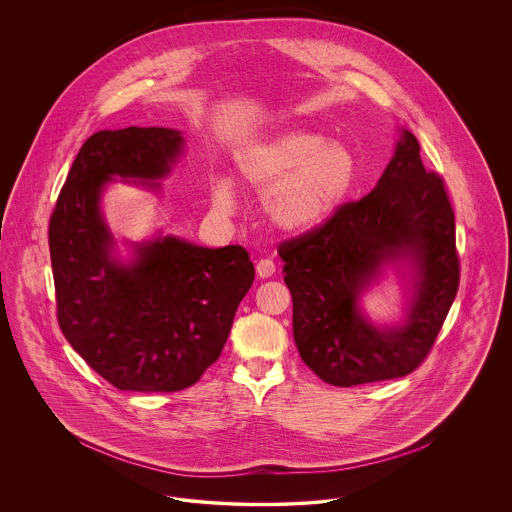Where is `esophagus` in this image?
<instances>
[{"label":"esophagus","mask_w":512,"mask_h":512,"mask_svg":"<svg viewBox=\"0 0 512 512\" xmlns=\"http://www.w3.org/2000/svg\"><path fill=\"white\" fill-rule=\"evenodd\" d=\"M276 272V263L272 261V259H261L259 263H257V274L261 276V278H268V276H272Z\"/></svg>","instance_id":"1"}]
</instances>
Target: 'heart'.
I'll use <instances>...</instances> for the list:
<instances>
[{
	"label": "heart",
	"mask_w": 512,
	"mask_h": 512,
	"mask_svg": "<svg viewBox=\"0 0 512 512\" xmlns=\"http://www.w3.org/2000/svg\"><path fill=\"white\" fill-rule=\"evenodd\" d=\"M245 184L263 192V211L280 230L303 232L328 219L351 192L357 159L341 142L313 130H288L247 147L238 157ZM213 201L220 211L234 207L228 182H219Z\"/></svg>",
	"instance_id": "b5f03b06"
}]
</instances>
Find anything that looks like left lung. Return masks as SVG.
Wrapping results in <instances>:
<instances>
[{
	"label": "left lung",
	"mask_w": 512,
	"mask_h": 512,
	"mask_svg": "<svg viewBox=\"0 0 512 512\" xmlns=\"http://www.w3.org/2000/svg\"><path fill=\"white\" fill-rule=\"evenodd\" d=\"M278 253L299 355L340 388L401 378L422 365L461 280L449 195L438 172L424 169L409 130L370 194L282 242ZM405 256L419 270L410 317L403 327L376 329L360 317L356 295L384 262Z\"/></svg>",
	"instance_id": "left-lung-1"
}]
</instances>
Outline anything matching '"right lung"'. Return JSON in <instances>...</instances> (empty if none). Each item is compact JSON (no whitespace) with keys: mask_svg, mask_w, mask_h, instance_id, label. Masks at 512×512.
Here are the masks:
<instances>
[{"mask_svg":"<svg viewBox=\"0 0 512 512\" xmlns=\"http://www.w3.org/2000/svg\"><path fill=\"white\" fill-rule=\"evenodd\" d=\"M161 126L99 130L80 147L49 219L57 322L74 351L117 390L194 386L220 357L255 268L242 245L209 249L165 236L113 261L99 213L111 174L161 178L182 149Z\"/></svg>","mask_w":512,"mask_h":512,"instance_id":"1","label":"right lung"}]
</instances>
